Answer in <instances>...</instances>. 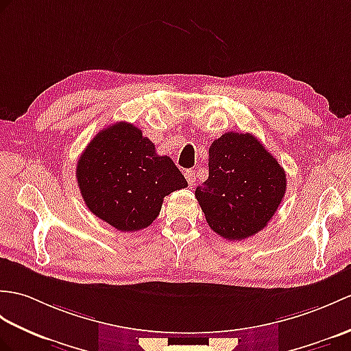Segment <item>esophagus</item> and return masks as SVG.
Instances as JSON below:
<instances>
[{
    "label": "esophagus",
    "instance_id": "34e87169",
    "mask_svg": "<svg viewBox=\"0 0 351 351\" xmlns=\"http://www.w3.org/2000/svg\"><path fill=\"white\" fill-rule=\"evenodd\" d=\"M185 179H186V182H189L190 185H193L194 184V181H195V172L194 170H191V169H189V170H185Z\"/></svg>",
    "mask_w": 351,
    "mask_h": 351
}]
</instances>
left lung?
Segmentation results:
<instances>
[{
  "label": "left lung",
  "mask_w": 351,
  "mask_h": 351,
  "mask_svg": "<svg viewBox=\"0 0 351 351\" xmlns=\"http://www.w3.org/2000/svg\"><path fill=\"white\" fill-rule=\"evenodd\" d=\"M209 178L195 199L210 229L229 241L247 239L267 224L287 189L286 172L250 133H224L209 148Z\"/></svg>",
  "instance_id": "8db88e82"
}]
</instances>
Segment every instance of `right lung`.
<instances>
[{
	"mask_svg": "<svg viewBox=\"0 0 351 351\" xmlns=\"http://www.w3.org/2000/svg\"><path fill=\"white\" fill-rule=\"evenodd\" d=\"M76 178L88 209L121 232L148 227L158 217L162 199L189 185L172 158L158 156L142 130L124 121L88 143Z\"/></svg>",
	"mask_w": 351,
	"mask_h": 351,
	"instance_id": "obj_1",
	"label": "right lung"
}]
</instances>
